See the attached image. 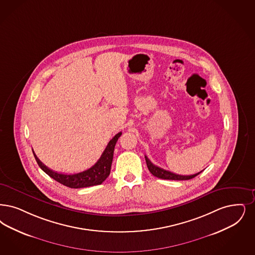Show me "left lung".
Instances as JSON below:
<instances>
[{"instance_id":"1","label":"left lung","mask_w":255,"mask_h":255,"mask_svg":"<svg viewBox=\"0 0 255 255\" xmlns=\"http://www.w3.org/2000/svg\"><path fill=\"white\" fill-rule=\"evenodd\" d=\"M145 160H146V163H147V167L149 169V171L151 172V173L158 177V178H162V179H169V180H188V179H192L195 177L196 175H198L199 173H194V174H191V175H181V174H176V173H172L170 171H166L162 168H159L155 165H153L150 159L145 155Z\"/></svg>"}]
</instances>
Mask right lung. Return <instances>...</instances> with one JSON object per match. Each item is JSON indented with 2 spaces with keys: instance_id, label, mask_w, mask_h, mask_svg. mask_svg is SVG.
<instances>
[{
  "instance_id": "right-lung-1",
  "label": "right lung",
  "mask_w": 255,
  "mask_h": 255,
  "mask_svg": "<svg viewBox=\"0 0 255 255\" xmlns=\"http://www.w3.org/2000/svg\"><path fill=\"white\" fill-rule=\"evenodd\" d=\"M122 133H123L122 132L117 133L109 141L105 150L103 151L101 158L97 161V163L93 165L91 168H89L88 170H85L81 173L65 174V173L54 172L41 162L34 153V151H33V153H34L37 163L40 166L41 170L44 173H47L53 179L58 181L59 183L62 184L69 188H73V189H79V188H85V187H90V186H95V185H100L110 174L115 146H116V143L118 141L119 137L122 135Z\"/></svg>"
}]
</instances>
